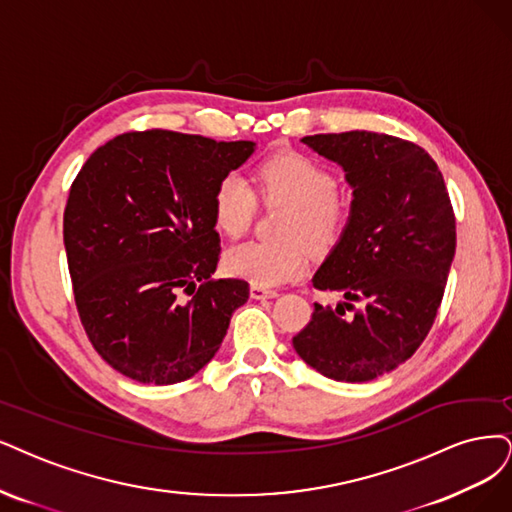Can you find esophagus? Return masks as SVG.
<instances>
[{
    "mask_svg": "<svg viewBox=\"0 0 512 512\" xmlns=\"http://www.w3.org/2000/svg\"><path fill=\"white\" fill-rule=\"evenodd\" d=\"M278 293L274 289H268V287H261V285H251V297L253 299H272L276 297Z\"/></svg>",
    "mask_w": 512,
    "mask_h": 512,
    "instance_id": "obj_1",
    "label": "esophagus"
}]
</instances>
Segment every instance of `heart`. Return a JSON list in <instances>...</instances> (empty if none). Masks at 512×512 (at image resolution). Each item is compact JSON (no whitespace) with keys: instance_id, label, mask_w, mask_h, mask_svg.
Masks as SVG:
<instances>
[{"instance_id":"1","label":"heart","mask_w":512,"mask_h":512,"mask_svg":"<svg viewBox=\"0 0 512 512\" xmlns=\"http://www.w3.org/2000/svg\"><path fill=\"white\" fill-rule=\"evenodd\" d=\"M259 196L268 204H287L280 242L249 240L225 253V270L261 287H276L306 270L308 247L325 251L344 234L350 206L339 196L329 168L297 154L280 151L255 168ZM257 198L253 187L238 173L219 179L213 194L215 225L227 236H240L253 223Z\"/></svg>"}]
</instances>
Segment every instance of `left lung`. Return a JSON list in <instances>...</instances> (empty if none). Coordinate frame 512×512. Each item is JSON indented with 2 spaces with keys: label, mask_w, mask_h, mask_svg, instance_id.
<instances>
[{
  "label": "left lung",
  "mask_w": 512,
  "mask_h": 512,
  "mask_svg": "<svg viewBox=\"0 0 512 512\" xmlns=\"http://www.w3.org/2000/svg\"><path fill=\"white\" fill-rule=\"evenodd\" d=\"M301 141L344 168L352 204L344 234L312 278L346 301L314 304L293 348L335 382H371L426 339L456 255V217L441 170L420 145L369 130Z\"/></svg>",
  "instance_id": "left-lung-1"
}]
</instances>
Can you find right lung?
I'll return each mask as SVG.
<instances>
[{
  "mask_svg": "<svg viewBox=\"0 0 512 512\" xmlns=\"http://www.w3.org/2000/svg\"><path fill=\"white\" fill-rule=\"evenodd\" d=\"M253 151V141L124 132L75 177L63 217L75 306L94 350L130 380H189L249 299V282L213 278V194Z\"/></svg>",
  "mask_w": 512,
  "mask_h": 512,
  "instance_id": "1",
  "label": "right lung"
}]
</instances>
